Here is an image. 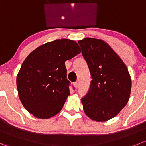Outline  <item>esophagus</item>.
<instances>
[{"mask_svg":"<svg viewBox=\"0 0 146 146\" xmlns=\"http://www.w3.org/2000/svg\"><path fill=\"white\" fill-rule=\"evenodd\" d=\"M73 85H74V87H75V88L76 89H78V82H74V83H73Z\"/></svg>","mask_w":146,"mask_h":146,"instance_id":"1","label":"esophagus"}]
</instances>
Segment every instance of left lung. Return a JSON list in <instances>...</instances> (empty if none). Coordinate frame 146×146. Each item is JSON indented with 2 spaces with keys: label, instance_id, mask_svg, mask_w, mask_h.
I'll use <instances>...</instances> for the list:
<instances>
[{
  "label": "left lung",
  "instance_id": "8db88e82",
  "mask_svg": "<svg viewBox=\"0 0 146 146\" xmlns=\"http://www.w3.org/2000/svg\"><path fill=\"white\" fill-rule=\"evenodd\" d=\"M87 61L92 80L82 98L84 112L96 122L115 117L129 99L131 80L127 67L102 40L86 38L78 41Z\"/></svg>",
  "mask_w": 146,
  "mask_h": 146
}]
</instances>
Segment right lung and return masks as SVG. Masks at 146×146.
<instances>
[{
    "label": "right lung",
    "mask_w": 146,
    "mask_h": 146,
    "mask_svg": "<svg viewBox=\"0 0 146 146\" xmlns=\"http://www.w3.org/2000/svg\"><path fill=\"white\" fill-rule=\"evenodd\" d=\"M80 52L74 40L59 39L29 54L17 76L19 99L29 113L48 119L61 111L70 95L65 61Z\"/></svg>",
    "instance_id": "obj_1"
}]
</instances>
